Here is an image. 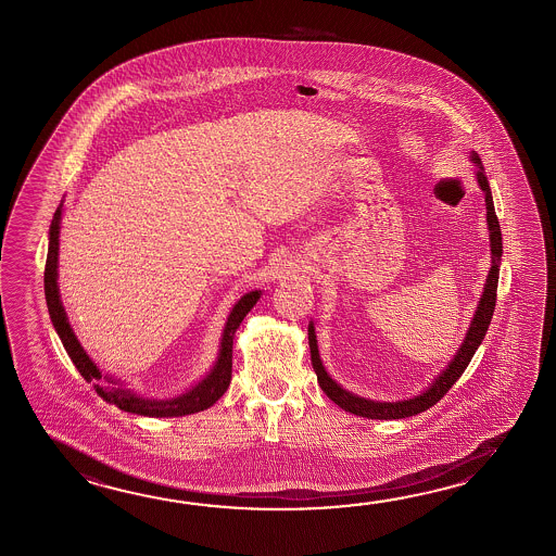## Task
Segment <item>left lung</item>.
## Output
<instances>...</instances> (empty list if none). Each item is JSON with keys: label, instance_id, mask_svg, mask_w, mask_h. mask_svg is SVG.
<instances>
[{"label": "left lung", "instance_id": "left-lung-1", "mask_svg": "<svg viewBox=\"0 0 556 556\" xmlns=\"http://www.w3.org/2000/svg\"><path fill=\"white\" fill-rule=\"evenodd\" d=\"M471 160L477 168V181L479 188L485 193V205H488V227L489 241H491V269H489L488 281L483 287V295L479 299L476 315L469 325V330L465 334V340L459 346V351L455 352L454 361L447 364V368L442 375L438 376L431 382L428 390H424L418 396L409 397V400H397V402H375V400H366V397L356 396L349 390H344L342 386L337 384L329 372L325 370L320 354H318L317 334L313 323H308V346H311V363L317 372L318 386L323 388V392L327 396L344 409L351 412L354 416H363L368 419H402L416 416L419 412H426L433 404H438L450 388L459 380V376L464 375L467 364L471 363L473 354H476L479 344L485 339L495 303H497V283H498V265H501V255H503V238H501V227H498L497 214H495V205H493V195L489 188L488 176L483 172V164L476 150L471 152Z\"/></svg>", "mask_w": 556, "mask_h": 556}]
</instances>
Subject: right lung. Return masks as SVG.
Segmentation results:
<instances>
[{"mask_svg": "<svg viewBox=\"0 0 556 556\" xmlns=\"http://www.w3.org/2000/svg\"><path fill=\"white\" fill-rule=\"evenodd\" d=\"M61 216H63V204H59L55 216L51 219L49 227V250H47L46 263V299L49 317L53 327L58 330L59 339L63 342L65 351L73 364L77 366L80 376L94 384L97 394L114 404L116 408L125 409L130 414L147 416V418H180L188 414L202 412L210 406H214L219 397L224 396L227 386L231 382V349H233V337L239 329L241 320L250 313L253 305L260 301L261 291H250L239 299L238 303L231 308L227 317L226 329L222 334V346H219V356H217L214 368L210 375L205 376L202 382L193 386L192 390L184 392L180 396L172 400H150L142 397L130 388H126L123 382L114 380L111 376H102L99 366L92 363L89 354L80 346L79 339L68 325L65 306L61 303L58 285V263H59V229H61Z\"/></svg>", "mask_w": 556, "mask_h": 556, "instance_id": "obj_1", "label": "right lung"}]
</instances>
